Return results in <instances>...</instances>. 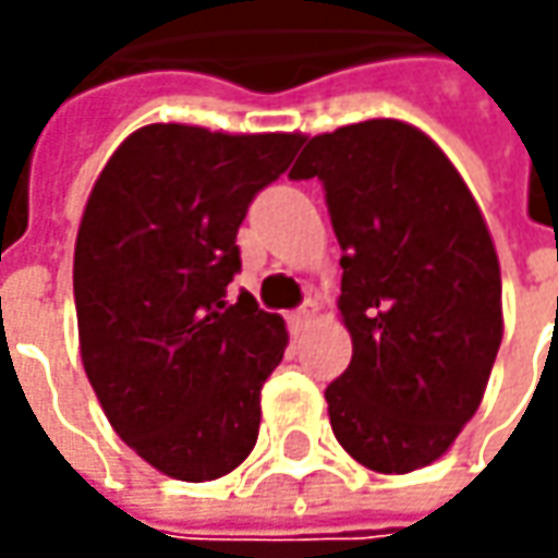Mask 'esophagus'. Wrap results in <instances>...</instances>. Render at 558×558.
Segmentation results:
<instances>
[{
  "instance_id": "1",
  "label": "esophagus",
  "mask_w": 558,
  "mask_h": 558,
  "mask_svg": "<svg viewBox=\"0 0 558 558\" xmlns=\"http://www.w3.org/2000/svg\"><path fill=\"white\" fill-rule=\"evenodd\" d=\"M313 313H316V307H313V304H304V307H298V311L291 313V326L298 329V326H304V323H311Z\"/></svg>"
}]
</instances>
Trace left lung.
<instances>
[{
	"label": "left lung",
	"mask_w": 558,
	"mask_h": 558,
	"mask_svg": "<svg viewBox=\"0 0 558 558\" xmlns=\"http://www.w3.org/2000/svg\"><path fill=\"white\" fill-rule=\"evenodd\" d=\"M291 177L323 180L344 251L354 356L326 388L335 438L381 475L432 465L475 416L504 341L482 207L438 142L395 118L313 136Z\"/></svg>",
	"instance_id": "8db88e82"
}]
</instances>
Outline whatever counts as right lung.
I'll return each instance as SVG.
<instances>
[{"mask_svg": "<svg viewBox=\"0 0 558 558\" xmlns=\"http://www.w3.org/2000/svg\"><path fill=\"white\" fill-rule=\"evenodd\" d=\"M304 133L148 123L120 142L74 245L80 356L111 428L177 482L247 460L260 388L289 348L282 316L242 291L239 226Z\"/></svg>", "mask_w": 558, "mask_h": 558, "instance_id": "1", "label": "right lung"}]
</instances>
